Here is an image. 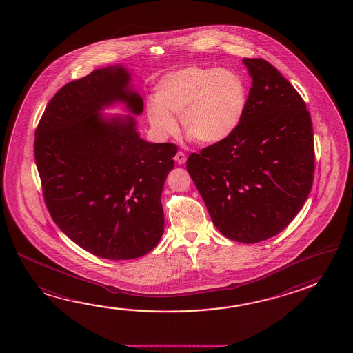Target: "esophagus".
I'll use <instances>...</instances> for the list:
<instances>
[{
	"instance_id": "34e87169",
	"label": "esophagus",
	"mask_w": 353,
	"mask_h": 353,
	"mask_svg": "<svg viewBox=\"0 0 353 353\" xmlns=\"http://www.w3.org/2000/svg\"><path fill=\"white\" fill-rule=\"evenodd\" d=\"M174 160L178 163V165H183L187 161V157H185V154L183 151H178L176 155L174 157Z\"/></svg>"
}]
</instances>
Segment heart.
Returning <instances> with one entry per match:
<instances>
[{
	"label": "heart",
	"instance_id": "b5f03b06",
	"mask_svg": "<svg viewBox=\"0 0 353 353\" xmlns=\"http://www.w3.org/2000/svg\"><path fill=\"white\" fill-rule=\"evenodd\" d=\"M248 98V85L239 73L190 65L159 81L146 116L159 137L175 134L178 125L173 116H180L183 131L195 143L217 145L240 128Z\"/></svg>",
	"mask_w": 353,
	"mask_h": 353
}]
</instances>
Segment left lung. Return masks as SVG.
<instances>
[{
  "label": "left lung",
  "mask_w": 353,
  "mask_h": 353,
  "mask_svg": "<svg viewBox=\"0 0 353 353\" xmlns=\"http://www.w3.org/2000/svg\"><path fill=\"white\" fill-rule=\"evenodd\" d=\"M252 87L228 140L190 154L187 170L213 225L230 240L256 243L281 232L313 185L310 114L293 85L269 61L243 58Z\"/></svg>",
  "instance_id": "8db88e82"
}]
</instances>
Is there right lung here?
Wrapping results in <instances>:
<instances>
[{
  "label": "right lung",
  "mask_w": 353,
  "mask_h": 353,
  "mask_svg": "<svg viewBox=\"0 0 353 353\" xmlns=\"http://www.w3.org/2000/svg\"><path fill=\"white\" fill-rule=\"evenodd\" d=\"M116 103L130 114H101ZM143 111L128 69L101 68L61 87L35 131V161L54 222L107 260L146 255L164 232L160 198L178 148L140 137L135 116Z\"/></svg>",
  "instance_id": "right-lung-1"
}]
</instances>
